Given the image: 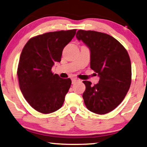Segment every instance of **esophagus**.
Segmentation results:
<instances>
[{"label": "esophagus", "mask_w": 147, "mask_h": 147, "mask_svg": "<svg viewBox=\"0 0 147 147\" xmlns=\"http://www.w3.org/2000/svg\"><path fill=\"white\" fill-rule=\"evenodd\" d=\"M79 80L78 79H77V78H73L72 79V84H74V83H76V82H77V81H78Z\"/></svg>", "instance_id": "34e87169"}]
</instances>
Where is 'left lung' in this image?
<instances>
[{
    "label": "left lung",
    "instance_id": "1",
    "mask_svg": "<svg viewBox=\"0 0 147 147\" xmlns=\"http://www.w3.org/2000/svg\"><path fill=\"white\" fill-rule=\"evenodd\" d=\"M76 38L90 50V68L99 76V83L92 86L83 81L82 95L88 110L104 115L122 103L131 82V65L125 48L109 34L94 31L78 30Z\"/></svg>",
    "mask_w": 147,
    "mask_h": 147
}]
</instances>
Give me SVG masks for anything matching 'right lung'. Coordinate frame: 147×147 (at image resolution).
Segmentation results:
<instances>
[{"instance_id":"1","label":"right lung","mask_w":147,"mask_h":147,"mask_svg":"<svg viewBox=\"0 0 147 147\" xmlns=\"http://www.w3.org/2000/svg\"><path fill=\"white\" fill-rule=\"evenodd\" d=\"M76 29L46 32L29 39L18 67L20 88L25 99L39 113H53L62 107L71 85L70 78L53 74L52 67L61 61L62 52Z\"/></svg>"}]
</instances>
